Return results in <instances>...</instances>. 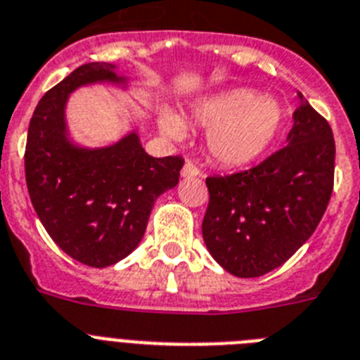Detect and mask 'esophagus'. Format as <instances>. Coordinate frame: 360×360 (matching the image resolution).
<instances>
[{"label":"esophagus","mask_w":360,"mask_h":360,"mask_svg":"<svg viewBox=\"0 0 360 360\" xmlns=\"http://www.w3.org/2000/svg\"><path fill=\"white\" fill-rule=\"evenodd\" d=\"M199 174H201V172H199V168L192 161H186L185 166H183V170H181V175H183V177H195V175Z\"/></svg>","instance_id":"1"}]
</instances>
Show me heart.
Listing matches in <instances>:
<instances>
[{
    "label": "heart",
    "instance_id": "obj_1",
    "mask_svg": "<svg viewBox=\"0 0 360 360\" xmlns=\"http://www.w3.org/2000/svg\"><path fill=\"white\" fill-rule=\"evenodd\" d=\"M194 120L208 128L207 148L214 161L241 166L271 146L282 124V110L255 89H232L201 102L194 110ZM159 124L166 137H185L186 126L179 115L165 111Z\"/></svg>",
    "mask_w": 360,
    "mask_h": 360
}]
</instances>
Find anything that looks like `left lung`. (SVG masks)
Instances as JSON below:
<instances>
[{"instance_id": "obj_1", "label": "left lung", "mask_w": 360, "mask_h": 360, "mask_svg": "<svg viewBox=\"0 0 360 360\" xmlns=\"http://www.w3.org/2000/svg\"><path fill=\"white\" fill-rule=\"evenodd\" d=\"M292 119L288 144L259 165L207 177L205 245L234 276L256 278L285 264L328 208L335 175L331 126L307 102Z\"/></svg>"}]
</instances>
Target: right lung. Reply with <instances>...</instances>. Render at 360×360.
<instances>
[{
  "label": "right lung",
  "mask_w": 360,
  "mask_h": 360,
  "mask_svg": "<svg viewBox=\"0 0 360 360\" xmlns=\"http://www.w3.org/2000/svg\"><path fill=\"white\" fill-rule=\"evenodd\" d=\"M122 82L115 65H80L41 96L25 146V179L41 225L65 255L108 267L141 243L155 199L179 183L183 157H152L137 134L113 146L69 143L63 108L69 93L93 82Z\"/></svg>",
  "instance_id": "obj_1"
}]
</instances>
